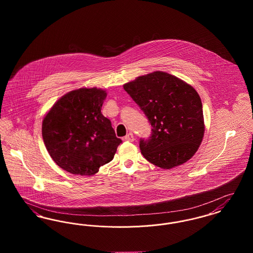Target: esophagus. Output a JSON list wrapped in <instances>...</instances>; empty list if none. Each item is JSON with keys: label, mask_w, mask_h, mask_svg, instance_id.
Masks as SVG:
<instances>
[{"label": "esophagus", "mask_w": 253, "mask_h": 253, "mask_svg": "<svg viewBox=\"0 0 253 253\" xmlns=\"http://www.w3.org/2000/svg\"><path fill=\"white\" fill-rule=\"evenodd\" d=\"M124 140L132 142V141L134 140V137H133V134H132V132H129V133L124 137Z\"/></svg>", "instance_id": "1"}]
</instances>
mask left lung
Returning a JSON list of instances; mask_svg holds the SVG:
<instances>
[{
    "label": "left lung",
    "instance_id": "obj_1",
    "mask_svg": "<svg viewBox=\"0 0 253 253\" xmlns=\"http://www.w3.org/2000/svg\"><path fill=\"white\" fill-rule=\"evenodd\" d=\"M123 88L152 125L151 136L139 142L143 157L168 169L191 159L205 132L201 98L193 86L170 74L156 71Z\"/></svg>",
    "mask_w": 253,
    "mask_h": 253
}]
</instances>
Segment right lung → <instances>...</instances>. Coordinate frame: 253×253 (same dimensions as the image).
<instances>
[{"mask_svg": "<svg viewBox=\"0 0 253 253\" xmlns=\"http://www.w3.org/2000/svg\"><path fill=\"white\" fill-rule=\"evenodd\" d=\"M105 90L81 88L61 96L42 121V138L50 157L64 170L94 175L109 163L121 144L111 121L101 114Z\"/></svg>", "mask_w": 253, "mask_h": 253, "instance_id": "right-lung-1", "label": "right lung"}]
</instances>
